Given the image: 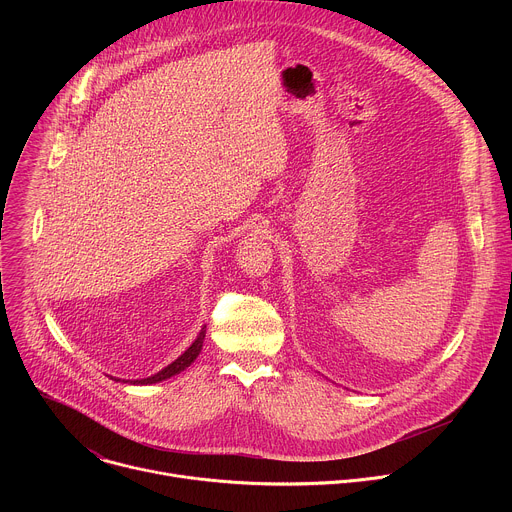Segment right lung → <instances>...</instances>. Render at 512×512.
I'll list each match as a JSON object with an SVG mask.
<instances>
[{
    "label": "right lung",
    "mask_w": 512,
    "mask_h": 512,
    "mask_svg": "<svg viewBox=\"0 0 512 512\" xmlns=\"http://www.w3.org/2000/svg\"><path fill=\"white\" fill-rule=\"evenodd\" d=\"M204 334H206V326L200 330V334H198L196 340L190 344V348H188L184 354H180L172 364H168V367H164L160 373H156V375H152V377H148V379H135V381H131V383H133V385H154V383L166 381V379H170V377L182 373L186 367H190V364L196 360V356L200 354L202 342H204ZM115 381H121V379H115ZM123 383H127V381H123Z\"/></svg>",
    "instance_id": "right-lung-1"
}]
</instances>
